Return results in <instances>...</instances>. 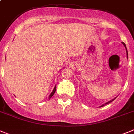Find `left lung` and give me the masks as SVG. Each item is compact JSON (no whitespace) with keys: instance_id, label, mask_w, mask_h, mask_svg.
<instances>
[{"instance_id":"left-lung-1","label":"left lung","mask_w":134,"mask_h":134,"mask_svg":"<svg viewBox=\"0 0 134 134\" xmlns=\"http://www.w3.org/2000/svg\"><path fill=\"white\" fill-rule=\"evenodd\" d=\"M123 45H124L125 46V49H126V53H127V59H128V53H127V48H126V45H125V44L124 43H123ZM116 97L115 98H114V99H113V100H110V101H109V102H106V103H105V104H104L103 105H102L101 106H100V107H102V106H104V105H106V104H109V103H110L111 102H113V100H115V99H116Z\"/></svg>"}]
</instances>
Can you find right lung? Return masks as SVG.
<instances>
[{
	"mask_svg": "<svg viewBox=\"0 0 134 134\" xmlns=\"http://www.w3.org/2000/svg\"><path fill=\"white\" fill-rule=\"evenodd\" d=\"M55 91H56V86H55V87H54V89H53V91H52V92H51V94L49 95V100H50V98H51V97L53 96V94H54L55 92Z\"/></svg>",
	"mask_w": 134,
	"mask_h": 134,
	"instance_id": "obj_1",
	"label": "right lung"
}]
</instances>
